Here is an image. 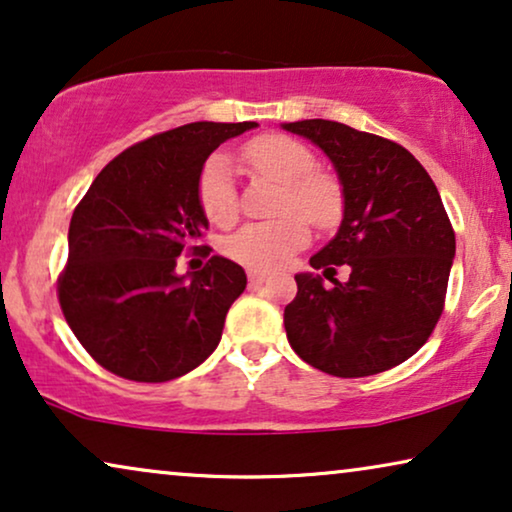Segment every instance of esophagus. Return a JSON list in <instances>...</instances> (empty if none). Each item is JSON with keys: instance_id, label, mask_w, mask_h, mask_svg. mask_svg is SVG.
Here are the masks:
<instances>
[{"instance_id": "obj_1", "label": "esophagus", "mask_w": 512, "mask_h": 512, "mask_svg": "<svg viewBox=\"0 0 512 512\" xmlns=\"http://www.w3.org/2000/svg\"><path fill=\"white\" fill-rule=\"evenodd\" d=\"M249 282H251V284H263V282H268V272L251 270V272H249Z\"/></svg>"}]
</instances>
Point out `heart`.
Returning <instances> with one entry per match:
<instances>
[{
  "label": "heart",
  "mask_w": 512,
  "mask_h": 512,
  "mask_svg": "<svg viewBox=\"0 0 512 512\" xmlns=\"http://www.w3.org/2000/svg\"><path fill=\"white\" fill-rule=\"evenodd\" d=\"M244 163L258 177L282 186L277 212L300 213L268 223H249L228 240V254L251 270H279L293 254L307 247L310 228L331 226L342 207L338 181L317 170V156L303 142L284 135L256 137L244 146ZM198 202L216 226H228L237 216V191L233 163L226 153H214L202 165L198 177Z\"/></svg>",
  "instance_id": "obj_1"
}]
</instances>
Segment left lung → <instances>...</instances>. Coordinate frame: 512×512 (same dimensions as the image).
<instances>
[{"instance_id":"obj_1","label":"left lung","mask_w":512,"mask_h":512,"mask_svg":"<svg viewBox=\"0 0 512 512\" xmlns=\"http://www.w3.org/2000/svg\"><path fill=\"white\" fill-rule=\"evenodd\" d=\"M331 160L342 188V221L310 258L332 279L350 265L347 283L326 287L298 272V296L286 305L289 345L310 366L335 377L377 375L410 359L443 312L454 261V230L429 172L401 144L307 118L282 123Z\"/></svg>"}]
</instances>
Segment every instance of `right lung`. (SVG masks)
Listing matches in <instances>:
<instances>
[{"label":"right lung","mask_w":512,"mask_h":512,"mask_svg":"<svg viewBox=\"0 0 512 512\" xmlns=\"http://www.w3.org/2000/svg\"><path fill=\"white\" fill-rule=\"evenodd\" d=\"M254 121H198L139 142L97 174L69 223L60 307L93 359L135 382H167L219 347L247 275L212 256L177 272L209 221L198 202L205 160Z\"/></svg>","instance_id":"add662e5"}]
</instances>
